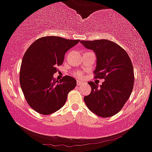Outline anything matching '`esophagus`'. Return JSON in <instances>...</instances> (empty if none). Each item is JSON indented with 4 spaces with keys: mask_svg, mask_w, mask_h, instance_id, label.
Segmentation results:
<instances>
[{
    "mask_svg": "<svg viewBox=\"0 0 152 152\" xmlns=\"http://www.w3.org/2000/svg\"><path fill=\"white\" fill-rule=\"evenodd\" d=\"M76 84H77V86H81V85L84 84V83L81 82V81H76Z\"/></svg>",
    "mask_w": 152,
    "mask_h": 152,
    "instance_id": "obj_1",
    "label": "esophagus"
}]
</instances>
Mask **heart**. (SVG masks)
<instances>
[{"mask_svg": "<svg viewBox=\"0 0 152 152\" xmlns=\"http://www.w3.org/2000/svg\"><path fill=\"white\" fill-rule=\"evenodd\" d=\"M73 76H76V77H77V78H79V79H81V78H83V76H84V73H83L82 71H73Z\"/></svg>", "mask_w": 152, "mask_h": 152, "instance_id": "b5f03b06", "label": "heart"}]
</instances>
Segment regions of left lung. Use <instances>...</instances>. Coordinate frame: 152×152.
I'll return each mask as SVG.
<instances>
[{
	"label": "left lung",
	"instance_id": "1",
	"mask_svg": "<svg viewBox=\"0 0 152 152\" xmlns=\"http://www.w3.org/2000/svg\"><path fill=\"white\" fill-rule=\"evenodd\" d=\"M80 42L96 53L94 79H104L100 87L89 81L91 92L84 96L85 103L96 115H115L122 109L133 91L134 72L129 56L121 46L107 39Z\"/></svg>",
	"mask_w": 152,
	"mask_h": 152
}]
</instances>
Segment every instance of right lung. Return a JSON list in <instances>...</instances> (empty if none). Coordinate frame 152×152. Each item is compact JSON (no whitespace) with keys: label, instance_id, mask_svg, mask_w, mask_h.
I'll list each match as a JSON object with an SVG mask.
<instances>
[{"label":"right lung","instance_id":"1","mask_svg":"<svg viewBox=\"0 0 152 152\" xmlns=\"http://www.w3.org/2000/svg\"><path fill=\"white\" fill-rule=\"evenodd\" d=\"M80 39L48 36L34 41L25 53L21 62L19 81L29 105L42 115H50L64 105L69 91L76 86L74 78L66 76L53 79L64 56Z\"/></svg>","mask_w":152,"mask_h":152}]
</instances>
